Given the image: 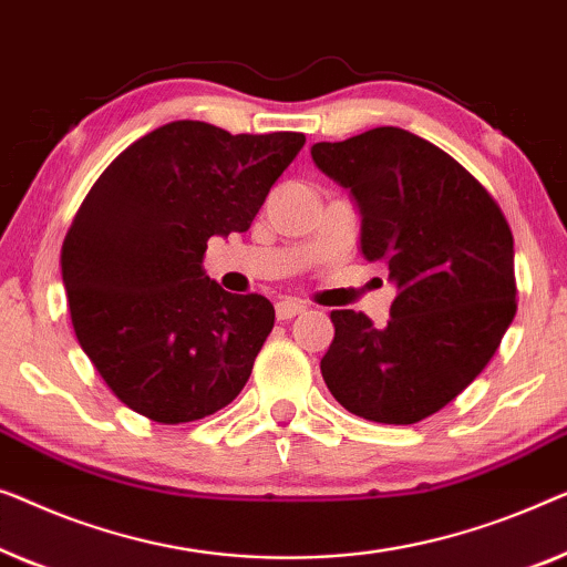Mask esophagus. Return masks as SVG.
<instances>
[{
    "label": "esophagus",
    "mask_w": 567,
    "mask_h": 567,
    "mask_svg": "<svg viewBox=\"0 0 567 567\" xmlns=\"http://www.w3.org/2000/svg\"><path fill=\"white\" fill-rule=\"evenodd\" d=\"M302 310H306V306H302L300 300H292V298L277 300V306H275V313H277V318H280V321H287V318L300 316Z\"/></svg>",
    "instance_id": "34e87169"
}]
</instances>
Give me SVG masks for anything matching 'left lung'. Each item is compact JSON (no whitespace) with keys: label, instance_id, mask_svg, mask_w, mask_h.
Instances as JSON below:
<instances>
[{"label":"left lung","instance_id":"8db88e82","mask_svg":"<svg viewBox=\"0 0 567 567\" xmlns=\"http://www.w3.org/2000/svg\"><path fill=\"white\" fill-rule=\"evenodd\" d=\"M310 156L352 193L364 259L382 261L398 287L380 329L331 310L321 374L354 416L416 424L483 372L514 321L512 228L465 166L403 127L316 143Z\"/></svg>","mask_w":567,"mask_h":567}]
</instances>
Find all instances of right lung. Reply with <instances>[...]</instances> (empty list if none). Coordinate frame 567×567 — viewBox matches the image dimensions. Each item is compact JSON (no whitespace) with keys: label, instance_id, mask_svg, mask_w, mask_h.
Instances as JSON below:
<instances>
[{"label":"right lung","instance_id":"1","mask_svg":"<svg viewBox=\"0 0 567 567\" xmlns=\"http://www.w3.org/2000/svg\"><path fill=\"white\" fill-rule=\"evenodd\" d=\"M302 143L174 121L94 182L63 238L61 275L79 344L127 409L187 424L241 393L275 308L205 275L207 238L249 230Z\"/></svg>","mask_w":567,"mask_h":567}]
</instances>
